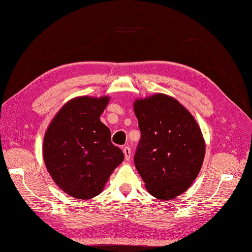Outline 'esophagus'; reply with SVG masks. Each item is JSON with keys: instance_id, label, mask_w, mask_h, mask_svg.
<instances>
[{"instance_id": "1", "label": "esophagus", "mask_w": 252, "mask_h": 252, "mask_svg": "<svg viewBox=\"0 0 252 252\" xmlns=\"http://www.w3.org/2000/svg\"><path fill=\"white\" fill-rule=\"evenodd\" d=\"M124 154H125L126 160H130V158H131V149H130V147H128V146H126V147L124 148Z\"/></svg>"}]
</instances>
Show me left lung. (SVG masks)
Returning a JSON list of instances; mask_svg holds the SVG:
<instances>
[{
	"label": "left lung",
	"instance_id": "1",
	"mask_svg": "<svg viewBox=\"0 0 252 252\" xmlns=\"http://www.w3.org/2000/svg\"><path fill=\"white\" fill-rule=\"evenodd\" d=\"M142 133L134 163L146 189L172 200L192 185L205 157V142L193 116L177 99L162 93L134 102Z\"/></svg>",
	"mask_w": 252,
	"mask_h": 252
}]
</instances>
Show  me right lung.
<instances>
[{
  "label": "right lung",
  "mask_w": 252,
  "mask_h": 252,
  "mask_svg": "<svg viewBox=\"0 0 252 252\" xmlns=\"http://www.w3.org/2000/svg\"><path fill=\"white\" fill-rule=\"evenodd\" d=\"M108 96H79L58 112L44 137L45 165L64 192L89 200L102 192L114 169L124 161L122 150L110 140L99 116Z\"/></svg>",
  "instance_id": "add662e5"
}]
</instances>
